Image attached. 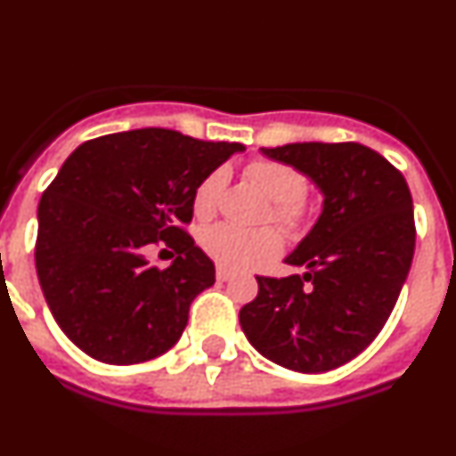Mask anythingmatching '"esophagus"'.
I'll return each mask as SVG.
<instances>
[{
  "label": "esophagus",
  "mask_w": 456,
  "mask_h": 456,
  "mask_svg": "<svg viewBox=\"0 0 456 456\" xmlns=\"http://www.w3.org/2000/svg\"><path fill=\"white\" fill-rule=\"evenodd\" d=\"M216 279H218V281H229V279H232V272L224 270V267H218V272H216Z\"/></svg>",
  "instance_id": "obj_1"
}]
</instances>
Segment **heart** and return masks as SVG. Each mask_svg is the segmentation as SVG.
Instances as JSON below:
<instances>
[{
    "label": "heart",
    "instance_id": "obj_1",
    "mask_svg": "<svg viewBox=\"0 0 456 456\" xmlns=\"http://www.w3.org/2000/svg\"><path fill=\"white\" fill-rule=\"evenodd\" d=\"M245 175L252 184L272 200V220L283 224L290 232H301L310 220V208L305 202V175L295 166L274 159H252L245 166ZM229 180V170L224 166L214 168L200 182L193 193V211L200 218L216 214L224 186ZM200 245L214 258L220 267L229 270H245L265 258L281 252V236L276 229H240L233 224L218 223L200 233Z\"/></svg>",
    "mask_w": 456,
    "mask_h": 456
}]
</instances>
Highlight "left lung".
I'll use <instances>...</instances> for the list:
<instances>
[{
    "mask_svg": "<svg viewBox=\"0 0 456 456\" xmlns=\"http://www.w3.org/2000/svg\"><path fill=\"white\" fill-rule=\"evenodd\" d=\"M324 193L322 216L286 258L304 274L256 276L240 308L242 333L261 355L299 373L353 360L387 324L414 258V208L405 177L355 142L261 148Z\"/></svg>",
    "mask_w": 456,
    "mask_h": 456,
    "instance_id": "obj_1",
    "label": "left lung"
}]
</instances>
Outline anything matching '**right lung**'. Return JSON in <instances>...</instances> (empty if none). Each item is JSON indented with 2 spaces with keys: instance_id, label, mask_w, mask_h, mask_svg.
Returning <instances> with one entry per match:
<instances>
[{
  "instance_id": "add662e5",
  "label": "right lung",
  "mask_w": 456,
  "mask_h": 456,
  "mask_svg": "<svg viewBox=\"0 0 456 456\" xmlns=\"http://www.w3.org/2000/svg\"><path fill=\"white\" fill-rule=\"evenodd\" d=\"M240 143L164 127L117 132L67 157L37 204L36 270L62 333L105 364H137L175 346L191 301L216 283L214 261L180 227L193 193ZM178 258L159 271L145 249Z\"/></svg>"
}]
</instances>
